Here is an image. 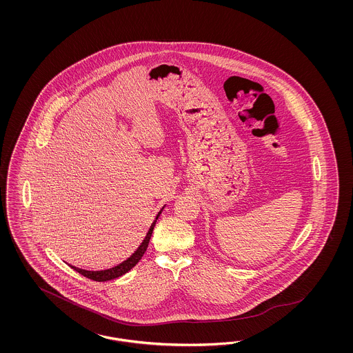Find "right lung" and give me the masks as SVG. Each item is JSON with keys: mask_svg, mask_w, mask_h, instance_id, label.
<instances>
[{"mask_svg": "<svg viewBox=\"0 0 353 353\" xmlns=\"http://www.w3.org/2000/svg\"><path fill=\"white\" fill-rule=\"evenodd\" d=\"M161 210H163V208H161ZM161 212L157 214L155 221L150 226L149 232H148V234L145 236L143 242L141 243V246L137 248V251H134V254H133L132 256L128 257L125 261H123L121 264H119L117 267L106 269V270H96V272L80 269V268H76L74 267V265H70V267L72 268L74 270H76L77 273H80L81 276L89 278V279H93V281H97V282H105V281H110V279H114V278H118L120 277V276H123V274H125L127 272H129L132 268L134 267V265L139 263V260H141V257L143 256L146 248L149 246L150 238H151V234H152L155 223H157L159 214H161Z\"/></svg>", "mask_w": 353, "mask_h": 353, "instance_id": "1", "label": "right lung"}]
</instances>
